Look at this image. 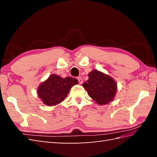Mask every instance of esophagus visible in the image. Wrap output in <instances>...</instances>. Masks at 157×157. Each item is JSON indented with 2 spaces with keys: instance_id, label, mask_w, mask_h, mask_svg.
<instances>
[{
  "instance_id": "esophagus-1",
  "label": "esophagus",
  "mask_w": 157,
  "mask_h": 157,
  "mask_svg": "<svg viewBox=\"0 0 157 157\" xmlns=\"http://www.w3.org/2000/svg\"><path fill=\"white\" fill-rule=\"evenodd\" d=\"M78 80L79 84H82V83H83V79H82V78H80V77H78Z\"/></svg>"
}]
</instances>
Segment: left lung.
I'll return each instance as SVG.
<instances>
[{
    "instance_id": "8db88e82",
    "label": "left lung",
    "mask_w": 157,
    "mask_h": 157,
    "mask_svg": "<svg viewBox=\"0 0 157 157\" xmlns=\"http://www.w3.org/2000/svg\"><path fill=\"white\" fill-rule=\"evenodd\" d=\"M88 75V79L82 86L90 97L100 105H107L114 100L117 86L112 77L96 69Z\"/></svg>"
}]
</instances>
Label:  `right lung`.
Returning <instances> with one entry per match:
<instances>
[{
    "label": "right lung",
    "mask_w": 157,
    "mask_h": 157,
    "mask_svg": "<svg viewBox=\"0 0 157 157\" xmlns=\"http://www.w3.org/2000/svg\"><path fill=\"white\" fill-rule=\"evenodd\" d=\"M78 79L71 77L63 78L52 74L39 85L37 94L44 105L50 106L57 105L64 101L70 89L78 84Z\"/></svg>",
    "instance_id": "add662e5"
}]
</instances>
